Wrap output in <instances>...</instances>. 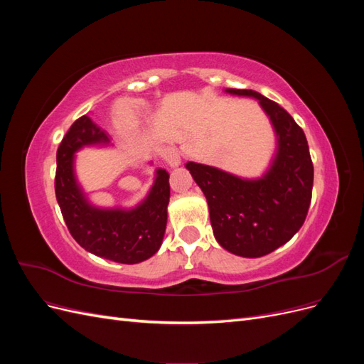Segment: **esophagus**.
I'll list each match as a JSON object with an SVG mask.
<instances>
[{
    "instance_id": "1",
    "label": "esophagus",
    "mask_w": 364,
    "mask_h": 364,
    "mask_svg": "<svg viewBox=\"0 0 364 364\" xmlns=\"http://www.w3.org/2000/svg\"><path fill=\"white\" fill-rule=\"evenodd\" d=\"M162 158L167 161V164L170 165V167H178V165L181 164V155L179 151L173 149V147H167L162 150Z\"/></svg>"
}]
</instances>
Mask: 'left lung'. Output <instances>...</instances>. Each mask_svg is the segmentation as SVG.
Instances as JSON below:
<instances>
[{
  "instance_id": "left-lung-1",
  "label": "left lung",
  "mask_w": 364,
  "mask_h": 364,
  "mask_svg": "<svg viewBox=\"0 0 364 364\" xmlns=\"http://www.w3.org/2000/svg\"><path fill=\"white\" fill-rule=\"evenodd\" d=\"M252 97L272 121L278 150L259 179H243L209 165L188 162L203 191L215 240L245 258H259L281 247L299 230L311 203L314 168L304 130L278 103L252 90H228Z\"/></svg>"
}]
</instances>
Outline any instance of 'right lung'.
Returning <instances> with one entry per match:
<instances>
[{"instance_id":"add662e5","label":"right lung","mask_w":364,"mask_h":364,"mask_svg":"<svg viewBox=\"0 0 364 364\" xmlns=\"http://www.w3.org/2000/svg\"><path fill=\"white\" fill-rule=\"evenodd\" d=\"M109 136L83 115L63 136L58 149L54 190L70 234L85 250L121 264L146 261L159 250L167 226L168 173L156 179L144 202L134 209H100L87 203L74 176V153L83 146L107 144Z\"/></svg>"}]
</instances>
